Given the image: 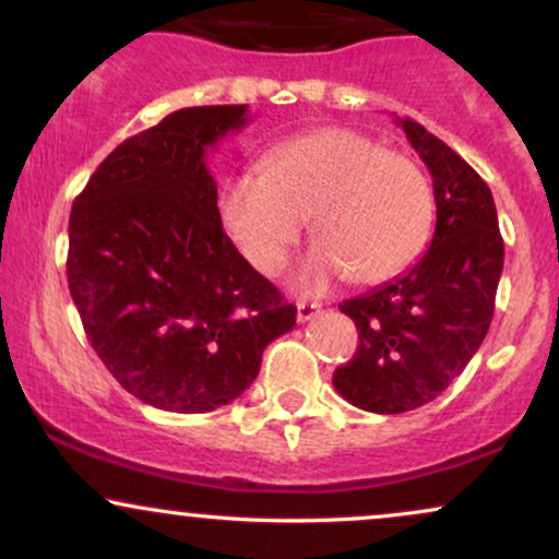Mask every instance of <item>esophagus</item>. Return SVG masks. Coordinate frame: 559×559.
<instances>
[{
  "label": "esophagus",
  "mask_w": 559,
  "mask_h": 559,
  "mask_svg": "<svg viewBox=\"0 0 559 559\" xmlns=\"http://www.w3.org/2000/svg\"><path fill=\"white\" fill-rule=\"evenodd\" d=\"M320 301H299L297 305V320L299 323H307V320L318 318L320 316Z\"/></svg>",
  "instance_id": "esophagus-1"
}]
</instances>
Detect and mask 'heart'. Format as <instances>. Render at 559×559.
<instances>
[{
  "instance_id": "1",
  "label": "heart",
  "mask_w": 559,
  "mask_h": 559,
  "mask_svg": "<svg viewBox=\"0 0 559 559\" xmlns=\"http://www.w3.org/2000/svg\"><path fill=\"white\" fill-rule=\"evenodd\" d=\"M217 210L230 241L262 273L284 265L310 215L320 241L294 281L320 292L349 273L357 284L402 273L431 234L433 191L404 152L355 128H320L275 144L265 168L230 173Z\"/></svg>"
}]
</instances>
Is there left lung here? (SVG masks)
Wrapping results in <instances>:
<instances>
[{"instance_id":"8db88e82","label":"left lung","mask_w":559,"mask_h":559,"mask_svg":"<svg viewBox=\"0 0 559 559\" xmlns=\"http://www.w3.org/2000/svg\"><path fill=\"white\" fill-rule=\"evenodd\" d=\"M396 123L433 178V239L400 278L338 305L355 320L360 344L333 373L346 402L381 415L423 407L463 373L491 325L504 265L484 178L420 123Z\"/></svg>"}]
</instances>
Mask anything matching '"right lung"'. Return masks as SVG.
Instances as JSON below:
<instances>
[{"label": "right lung", "instance_id": "right-lung-1", "mask_svg": "<svg viewBox=\"0 0 559 559\" xmlns=\"http://www.w3.org/2000/svg\"><path fill=\"white\" fill-rule=\"evenodd\" d=\"M247 105L186 107L126 139L75 197L68 286L115 381L165 413H210L260 373L297 307L241 258L204 155Z\"/></svg>", "mask_w": 559, "mask_h": 559}]
</instances>
